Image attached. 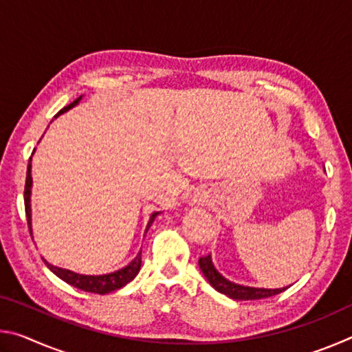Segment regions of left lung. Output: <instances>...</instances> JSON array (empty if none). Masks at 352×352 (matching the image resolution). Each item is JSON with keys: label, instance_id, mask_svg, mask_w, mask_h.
I'll return each mask as SVG.
<instances>
[{"label": "left lung", "instance_id": "1", "mask_svg": "<svg viewBox=\"0 0 352 352\" xmlns=\"http://www.w3.org/2000/svg\"><path fill=\"white\" fill-rule=\"evenodd\" d=\"M199 265H200V270L204 272L205 278L208 279V283H210L217 292H220V294L233 298V300H262V298L275 296L287 289V287L259 289V287H247V285L231 283L216 270V267H214L210 254L200 258Z\"/></svg>", "mask_w": 352, "mask_h": 352}]
</instances>
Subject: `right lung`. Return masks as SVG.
I'll use <instances>...</instances> for the list:
<instances>
[{"mask_svg":"<svg viewBox=\"0 0 352 352\" xmlns=\"http://www.w3.org/2000/svg\"><path fill=\"white\" fill-rule=\"evenodd\" d=\"M82 99V96L77 98L74 102H71L69 105L63 107V109L57 113L56 118L58 115H62L69 109H73L74 105L79 104V100ZM31 160L32 157L29 158V164H28V174H26V184H25V210H26V219H28V226H29V233L32 236V223H31V188H32V177H31ZM160 212H153L151 219H148L147 230L151 228V225L153 223L155 217L158 216ZM45 261V259H43ZM45 264L47 265L54 275H57L60 279H63L65 283H68L69 285H74V287L80 289L83 292H91V294H99V295H105L110 294V292H115L118 289H121L126 285L127 283L132 281V279L138 275V272L141 269V252L136 254V258L130 262L129 265L124 267L121 270H116L113 273H107V275H80V273H74L67 269H60V267H56L50 264V262L45 261Z\"/></svg>","mask_w":352,"mask_h":352,"instance_id":"1","label":"right lung"}]
</instances>
